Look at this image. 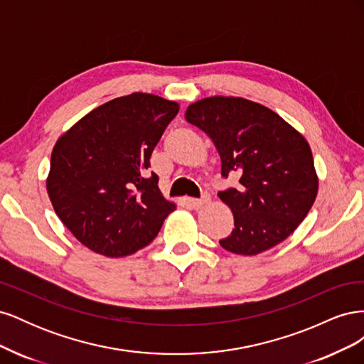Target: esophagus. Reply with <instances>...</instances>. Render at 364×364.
I'll return each mask as SVG.
<instances>
[{
  "mask_svg": "<svg viewBox=\"0 0 364 364\" xmlns=\"http://www.w3.org/2000/svg\"><path fill=\"white\" fill-rule=\"evenodd\" d=\"M209 200H211V196H209L208 193H205L202 196V199H190V203L194 206V208H202L203 205H206Z\"/></svg>",
  "mask_w": 364,
  "mask_h": 364,
  "instance_id": "34e87169",
  "label": "esophagus"
}]
</instances>
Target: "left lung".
Instances as JSON below:
<instances>
[{
  "label": "left lung",
  "mask_w": 364,
  "mask_h": 364,
  "mask_svg": "<svg viewBox=\"0 0 364 364\" xmlns=\"http://www.w3.org/2000/svg\"><path fill=\"white\" fill-rule=\"evenodd\" d=\"M185 119L213 139L222 176L240 174L237 188L220 191L234 229L220 246L252 257L287 238L310 211L318 188L306 139L272 109L241 97H208Z\"/></svg>",
  "instance_id": "8db88e82"
}]
</instances>
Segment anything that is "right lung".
<instances>
[{"label":"right lung","instance_id":"1","mask_svg":"<svg viewBox=\"0 0 364 364\" xmlns=\"http://www.w3.org/2000/svg\"><path fill=\"white\" fill-rule=\"evenodd\" d=\"M179 105L134 92L86 114L58 139L47 191L62 223L83 246L119 258L150 245L176 209L147 170Z\"/></svg>","mask_w":364,"mask_h":364}]
</instances>
